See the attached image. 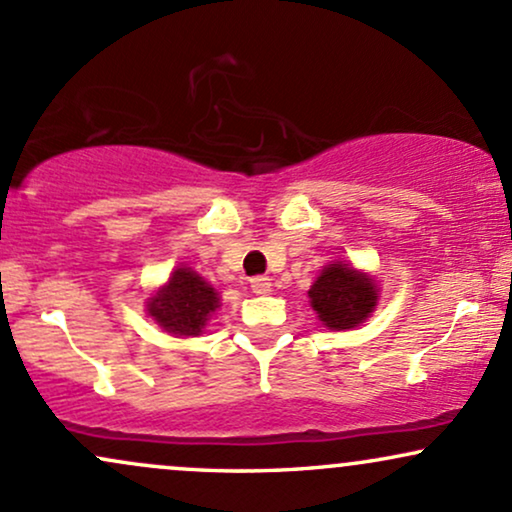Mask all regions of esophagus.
I'll use <instances>...</instances> for the list:
<instances>
[{"label": "esophagus", "instance_id": "1", "mask_svg": "<svg viewBox=\"0 0 512 512\" xmlns=\"http://www.w3.org/2000/svg\"><path fill=\"white\" fill-rule=\"evenodd\" d=\"M250 289L257 296H264V293L272 291V279L269 276H255V279H250Z\"/></svg>", "mask_w": 512, "mask_h": 512}]
</instances>
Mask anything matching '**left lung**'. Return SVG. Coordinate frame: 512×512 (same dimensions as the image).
Returning <instances> with one entry per match:
<instances>
[{"instance_id":"left-lung-1","label":"left lung","mask_w":512,"mask_h":512,"mask_svg":"<svg viewBox=\"0 0 512 512\" xmlns=\"http://www.w3.org/2000/svg\"><path fill=\"white\" fill-rule=\"evenodd\" d=\"M310 305L330 330H354L378 305L373 276L344 262L327 264L308 291Z\"/></svg>"}]
</instances>
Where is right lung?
Segmentation results:
<instances>
[{
  "mask_svg": "<svg viewBox=\"0 0 512 512\" xmlns=\"http://www.w3.org/2000/svg\"><path fill=\"white\" fill-rule=\"evenodd\" d=\"M219 293L195 269L178 267L168 284L146 301L156 325L173 337H197L219 308Z\"/></svg>",
  "mask_w": 512,
  "mask_h": 512,
  "instance_id": "obj_1",
  "label": "right lung"
}]
</instances>
